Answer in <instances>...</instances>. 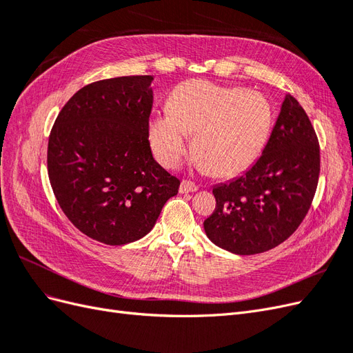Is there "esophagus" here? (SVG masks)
<instances>
[{
  "label": "esophagus",
  "mask_w": 353,
  "mask_h": 353,
  "mask_svg": "<svg viewBox=\"0 0 353 353\" xmlns=\"http://www.w3.org/2000/svg\"><path fill=\"white\" fill-rule=\"evenodd\" d=\"M199 190V185H196L194 183H191V181L184 179L183 183L179 185V193H194V191Z\"/></svg>",
  "instance_id": "esophagus-1"
}]
</instances>
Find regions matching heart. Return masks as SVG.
I'll return each mask as SVG.
<instances>
[{
    "label": "heart",
    "mask_w": 353,
    "mask_h": 353,
    "mask_svg": "<svg viewBox=\"0 0 353 353\" xmlns=\"http://www.w3.org/2000/svg\"><path fill=\"white\" fill-rule=\"evenodd\" d=\"M168 108L148 122V140L159 162L176 168L191 150L188 135H196L201 165L218 176L248 169L262 152L272 122L263 95L200 79L179 83Z\"/></svg>",
    "instance_id": "1"
}]
</instances>
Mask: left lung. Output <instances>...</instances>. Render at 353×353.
Masks as SVG:
<instances>
[{
	"instance_id": "obj_1",
	"label": "left lung",
	"mask_w": 353,
	"mask_h": 353,
	"mask_svg": "<svg viewBox=\"0 0 353 353\" xmlns=\"http://www.w3.org/2000/svg\"><path fill=\"white\" fill-rule=\"evenodd\" d=\"M319 176V144L306 112L285 95L268 143L254 165L213 187L216 208L203 222L212 243L236 254L262 253L301 225Z\"/></svg>"
}]
</instances>
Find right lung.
<instances>
[{
	"mask_svg": "<svg viewBox=\"0 0 353 353\" xmlns=\"http://www.w3.org/2000/svg\"><path fill=\"white\" fill-rule=\"evenodd\" d=\"M153 77L92 82L65 104L48 138L51 188L68 219L109 245L143 239L179 179L153 159Z\"/></svg>",
	"mask_w": 353,
	"mask_h": 353,
	"instance_id": "right-lung-1",
	"label": "right lung"
}]
</instances>
